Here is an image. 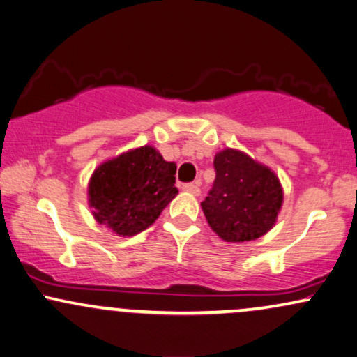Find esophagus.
Wrapping results in <instances>:
<instances>
[{
    "instance_id": "34e87169",
    "label": "esophagus",
    "mask_w": 357,
    "mask_h": 357,
    "mask_svg": "<svg viewBox=\"0 0 357 357\" xmlns=\"http://www.w3.org/2000/svg\"><path fill=\"white\" fill-rule=\"evenodd\" d=\"M183 191H188V192L194 194V196H197V194L201 192V188L197 183H186V184H183Z\"/></svg>"
}]
</instances>
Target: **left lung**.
Listing matches in <instances>:
<instances>
[{
  "label": "left lung",
  "instance_id": "obj_1",
  "mask_svg": "<svg viewBox=\"0 0 357 357\" xmlns=\"http://www.w3.org/2000/svg\"><path fill=\"white\" fill-rule=\"evenodd\" d=\"M214 169V184L201 202L212 231L227 242H249L267 234L283 201L277 176L231 148L215 155Z\"/></svg>",
  "mask_w": 357,
  "mask_h": 357
}]
</instances>
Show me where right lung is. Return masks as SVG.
<instances>
[{
  "label": "right lung",
  "mask_w": 357,
  "mask_h": 357,
  "mask_svg": "<svg viewBox=\"0 0 357 357\" xmlns=\"http://www.w3.org/2000/svg\"><path fill=\"white\" fill-rule=\"evenodd\" d=\"M174 174L176 165L151 146L107 161L90 178L93 218L123 237L145 231L178 194Z\"/></svg>",
  "instance_id": "obj_1"
}]
</instances>
